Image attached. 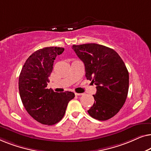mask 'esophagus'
Returning a JSON list of instances; mask_svg holds the SVG:
<instances>
[{"mask_svg": "<svg viewBox=\"0 0 151 151\" xmlns=\"http://www.w3.org/2000/svg\"><path fill=\"white\" fill-rule=\"evenodd\" d=\"M75 95L76 96H82L83 93H75Z\"/></svg>", "mask_w": 151, "mask_h": 151, "instance_id": "esophagus-1", "label": "esophagus"}]
</instances>
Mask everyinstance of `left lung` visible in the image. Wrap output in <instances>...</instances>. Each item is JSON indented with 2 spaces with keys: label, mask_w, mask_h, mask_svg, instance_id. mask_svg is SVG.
<instances>
[{
  "label": "left lung",
  "mask_w": 151,
  "mask_h": 151,
  "mask_svg": "<svg viewBox=\"0 0 151 151\" xmlns=\"http://www.w3.org/2000/svg\"><path fill=\"white\" fill-rule=\"evenodd\" d=\"M72 49L85 67V76L96 85L95 102L88 114L107 120L117 114L127 100L129 71L122 59L113 49L96 43L73 45Z\"/></svg>",
  "instance_id": "1"
}]
</instances>
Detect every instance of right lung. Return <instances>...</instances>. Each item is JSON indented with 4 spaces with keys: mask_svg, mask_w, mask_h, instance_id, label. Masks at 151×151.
Wrapping results in <instances>:
<instances>
[{
    "mask_svg": "<svg viewBox=\"0 0 151 151\" xmlns=\"http://www.w3.org/2000/svg\"><path fill=\"white\" fill-rule=\"evenodd\" d=\"M65 50L63 47H45L33 53L27 60L19 76L18 88L27 113L42 124L53 125L65 115L73 92H54L47 88L53 62Z\"/></svg>",
    "mask_w": 151,
    "mask_h": 151,
    "instance_id": "obj_1",
    "label": "right lung"
}]
</instances>
